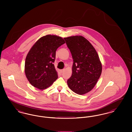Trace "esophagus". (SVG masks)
I'll return each instance as SVG.
<instances>
[{
	"instance_id": "esophagus-1",
	"label": "esophagus",
	"mask_w": 132,
	"mask_h": 132,
	"mask_svg": "<svg viewBox=\"0 0 132 132\" xmlns=\"http://www.w3.org/2000/svg\"><path fill=\"white\" fill-rule=\"evenodd\" d=\"M64 69H62V70H60V72H61V73H63L64 72Z\"/></svg>"
}]
</instances>
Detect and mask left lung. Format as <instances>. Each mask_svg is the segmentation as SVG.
<instances>
[{
    "instance_id": "1",
    "label": "left lung",
    "mask_w": 132,
    "mask_h": 132,
    "mask_svg": "<svg viewBox=\"0 0 132 132\" xmlns=\"http://www.w3.org/2000/svg\"><path fill=\"white\" fill-rule=\"evenodd\" d=\"M64 39L73 59L68 86L77 94H85L94 88L101 76L100 58L94 46L84 37L76 36Z\"/></svg>"
}]
</instances>
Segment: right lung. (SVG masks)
<instances>
[{"instance_id":"add662e5","label":"right lung","mask_w":132,"mask_h":132,"mask_svg":"<svg viewBox=\"0 0 132 132\" xmlns=\"http://www.w3.org/2000/svg\"><path fill=\"white\" fill-rule=\"evenodd\" d=\"M64 44L62 38L48 35L40 38L32 46L26 58L25 72L34 87L45 89L58 78L53 63L57 49Z\"/></svg>"}]
</instances>
